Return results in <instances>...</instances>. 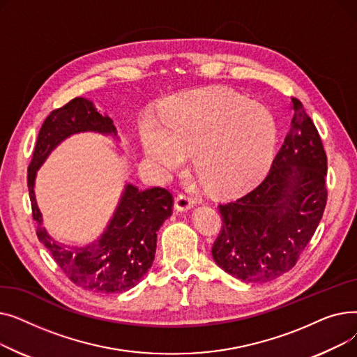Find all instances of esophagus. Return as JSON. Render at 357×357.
I'll return each instance as SVG.
<instances>
[{
	"label": "esophagus",
	"mask_w": 357,
	"mask_h": 357,
	"mask_svg": "<svg viewBox=\"0 0 357 357\" xmlns=\"http://www.w3.org/2000/svg\"><path fill=\"white\" fill-rule=\"evenodd\" d=\"M194 204H195V198L192 195L179 194L175 199V208L178 211H185V210H190L191 207H194Z\"/></svg>",
	"instance_id": "34e87169"
}]
</instances>
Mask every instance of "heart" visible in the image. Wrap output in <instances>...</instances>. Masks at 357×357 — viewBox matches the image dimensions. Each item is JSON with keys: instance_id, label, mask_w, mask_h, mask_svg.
<instances>
[{"instance_id": "heart-1", "label": "heart", "mask_w": 357, "mask_h": 357, "mask_svg": "<svg viewBox=\"0 0 357 357\" xmlns=\"http://www.w3.org/2000/svg\"><path fill=\"white\" fill-rule=\"evenodd\" d=\"M140 135L147 160L160 174L195 166L218 194L240 192L271 165L276 143L272 111L229 89H198L169 100L162 121L147 117Z\"/></svg>"}]
</instances>
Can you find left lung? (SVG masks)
<instances>
[{
  "mask_svg": "<svg viewBox=\"0 0 357 357\" xmlns=\"http://www.w3.org/2000/svg\"><path fill=\"white\" fill-rule=\"evenodd\" d=\"M288 136L256 188L218 204L215 264L245 282H268L292 269L327 204V155L303 102L291 97Z\"/></svg>",
  "mask_w": 357,
  "mask_h": 357,
  "instance_id": "obj_1",
  "label": "left lung"
}]
</instances>
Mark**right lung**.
<instances>
[{
  "mask_svg": "<svg viewBox=\"0 0 357 357\" xmlns=\"http://www.w3.org/2000/svg\"><path fill=\"white\" fill-rule=\"evenodd\" d=\"M114 133L112 120L100 114L91 101L77 97L53 109L42 124L27 169V186L36 234L58 266L77 287L98 294H117L136 287L152 266L158 230L171 217L174 195L166 188L139 190L127 185L117 211L102 237L81 249L54 241L42 227V214L34 198L36 171L56 144L79 131Z\"/></svg>",
  "mask_w": 357,
  "mask_h": 357,
  "instance_id": "add662e5",
  "label": "right lung"
}]
</instances>
